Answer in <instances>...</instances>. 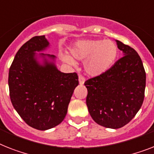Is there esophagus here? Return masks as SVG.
<instances>
[{
  "label": "esophagus",
  "instance_id": "1",
  "mask_svg": "<svg viewBox=\"0 0 154 154\" xmlns=\"http://www.w3.org/2000/svg\"><path fill=\"white\" fill-rule=\"evenodd\" d=\"M79 82L80 85H82L85 82V78L84 76L82 75H79Z\"/></svg>",
  "mask_w": 154,
  "mask_h": 154
}]
</instances>
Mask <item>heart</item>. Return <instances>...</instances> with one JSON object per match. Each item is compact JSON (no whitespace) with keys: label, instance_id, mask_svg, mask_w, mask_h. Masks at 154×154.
Returning a JSON list of instances; mask_svg holds the SVG:
<instances>
[{"label":"heart","instance_id":"b5f03b06","mask_svg":"<svg viewBox=\"0 0 154 154\" xmlns=\"http://www.w3.org/2000/svg\"><path fill=\"white\" fill-rule=\"evenodd\" d=\"M75 59L85 60V69L89 75H99L111 68L117 58V45L112 41L87 40L79 41L70 49ZM69 64H74V60L68 55L62 57Z\"/></svg>","mask_w":154,"mask_h":154}]
</instances>
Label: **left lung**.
<instances>
[{
  "label": "left lung",
  "mask_w": 154,
  "mask_h": 154,
  "mask_svg": "<svg viewBox=\"0 0 154 154\" xmlns=\"http://www.w3.org/2000/svg\"><path fill=\"white\" fill-rule=\"evenodd\" d=\"M116 43L124 57L84 83L92 119L99 125L113 129L124 127L134 117L143 105L146 88V72L138 53L120 41Z\"/></svg>",
  "instance_id": "left-lung-1"
}]
</instances>
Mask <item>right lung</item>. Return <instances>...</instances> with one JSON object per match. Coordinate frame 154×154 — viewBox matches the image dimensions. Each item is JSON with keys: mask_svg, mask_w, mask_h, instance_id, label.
<instances>
[{"mask_svg": "<svg viewBox=\"0 0 154 154\" xmlns=\"http://www.w3.org/2000/svg\"><path fill=\"white\" fill-rule=\"evenodd\" d=\"M48 46L45 35L33 37L16 53L8 72L9 95L14 109L26 124L41 131L54 128L63 121L79 85L76 72L63 73L46 60L44 65L37 62L34 52L42 51Z\"/></svg>", "mask_w": 154, "mask_h": 154, "instance_id": "1", "label": "right lung"}]
</instances>
